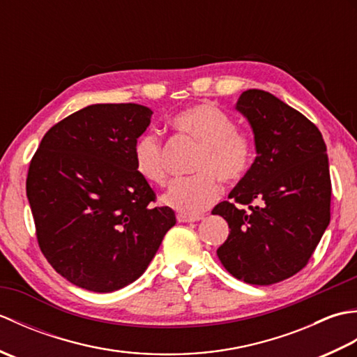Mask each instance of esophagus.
Masks as SVG:
<instances>
[{"instance_id": "1", "label": "esophagus", "mask_w": 357, "mask_h": 357, "mask_svg": "<svg viewBox=\"0 0 357 357\" xmlns=\"http://www.w3.org/2000/svg\"><path fill=\"white\" fill-rule=\"evenodd\" d=\"M176 218H178V222H196L202 219L201 215H178Z\"/></svg>"}]
</instances>
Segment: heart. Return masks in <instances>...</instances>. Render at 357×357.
I'll return each mask as SVG.
<instances>
[{"label":"heart","mask_w":357,"mask_h":357,"mask_svg":"<svg viewBox=\"0 0 357 357\" xmlns=\"http://www.w3.org/2000/svg\"><path fill=\"white\" fill-rule=\"evenodd\" d=\"M170 124L174 130L202 144V150L193 165L195 176L174 181L162 196V202L181 215L201 213L221 196L218 178L234 185L247 176L255 156L253 139L238 128L231 115L210 102L178 112ZM132 156L141 178L150 184L165 185L164 146L155 132H144L136 138Z\"/></svg>","instance_id":"1"}]
</instances>
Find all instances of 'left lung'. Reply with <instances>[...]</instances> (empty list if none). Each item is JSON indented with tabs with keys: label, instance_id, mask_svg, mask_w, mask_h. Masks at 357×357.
I'll return each mask as SVG.
<instances>
[{
	"label": "left lung",
	"instance_id": "left-lung-1",
	"mask_svg": "<svg viewBox=\"0 0 357 357\" xmlns=\"http://www.w3.org/2000/svg\"><path fill=\"white\" fill-rule=\"evenodd\" d=\"M236 109L252 124L257 156L231 201L211 211L230 229L216 253L231 276L271 285L305 267L330 224L327 147L312 121L264 90H247Z\"/></svg>",
	"mask_w": 357,
	"mask_h": 357
}]
</instances>
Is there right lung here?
I'll use <instances>...</instances> for the list:
<instances>
[{"instance_id":"right-lung-1","label":"right lung","mask_w":357,"mask_h":357,"mask_svg":"<svg viewBox=\"0 0 357 357\" xmlns=\"http://www.w3.org/2000/svg\"><path fill=\"white\" fill-rule=\"evenodd\" d=\"M151 113L132 102L89 105L53 126L30 161L38 245L73 285L110 293L132 284L176 224L133 164Z\"/></svg>"}]
</instances>
